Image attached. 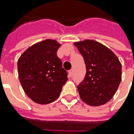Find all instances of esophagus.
<instances>
[{
    "label": "esophagus",
    "instance_id": "esophagus-1",
    "mask_svg": "<svg viewBox=\"0 0 134 134\" xmlns=\"http://www.w3.org/2000/svg\"><path fill=\"white\" fill-rule=\"evenodd\" d=\"M69 75L70 77H71L73 75V69L70 70L69 71Z\"/></svg>",
    "mask_w": 134,
    "mask_h": 134
}]
</instances>
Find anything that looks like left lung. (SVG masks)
I'll list each match as a JSON object with an SVG mask.
<instances>
[{
  "label": "left lung",
  "instance_id": "obj_1",
  "mask_svg": "<svg viewBox=\"0 0 134 134\" xmlns=\"http://www.w3.org/2000/svg\"><path fill=\"white\" fill-rule=\"evenodd\" d=\"M85 62L84 80L77 86L80 98L90 106L105 104L115 95L121 80V64L110 49L85 39L74 42Z\"/></svg>",
  "mask_w": 134,
  "mask_h": 134
}]
</instances>
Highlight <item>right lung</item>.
I'll return each mask as SVG.
<instances>
[{
    "instance_id": "add662e5",
    "label": "right lung",
    "mask_w": 134,
    "mask_h": 134,
    "mask_svg": "<svg viewBox=\"0 0 134 134\" xmlns=\"http://www.w3.org/2000/svg\"><path fill=\"white\" fill-rule=\"evenodd\" d=\"M60 46L57 41L47 39L29 47L18 59L20 83L35 103L48 104L57 100L68 80L57 55Z\"/></svg>"
}]
</instances>
